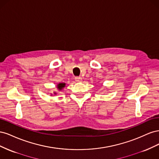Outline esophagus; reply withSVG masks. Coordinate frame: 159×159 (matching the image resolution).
<instances>
[{
    "mask_svg": "<svg viewBox=\"0 0 159 159\" xmlns=\"http://www.w3.org/2000/svg\"><path fill=\"white\" fill-rule=\"evenodd\" d=\"M75 81H77V82H81V81H82V78H81V77H78V76L75 77Z\"/></svg>",
    "mask_w": 159,
    "mask_h": 159,
    "instance_id": "obj_1",
    "label": "esophagus"
}]
</instances>
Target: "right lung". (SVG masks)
<instances>
[{
    "label": "right lung",
    "mask_w": 159,
    "mask_h": 159,
    "mask_svg": "<svg viewBox=\"0 0 159 159\" xmlns=\"http://www.w3.org/2000/svg\"><path fill=\"white\" fill-rule=\"evenodd\" d=\"M64 86H65V84H58V88H59V89H61L63 88Z\"/></svg>",
    "instance_id": "obj_1"
}]
</instances>
